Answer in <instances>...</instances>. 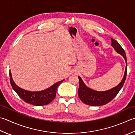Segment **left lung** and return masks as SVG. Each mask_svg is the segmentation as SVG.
<instances>
[{"label":"left lung","mask_w":135,"mask_h":135,"mask_svg":"<svg viewBox=\"0 0 135 135\" xmlns=\"http://www.w3.org/2000/svg\"><path fill=\"white\" fill-rule=\"evenodd\" d=\"M111 41V46L116 51L122 55L126 61V68L123 78L119 84H118L114 88L105 91H97L87 87L80 76H78V96L81 101L86 105H91V106H101V105L108 104L117 96L125 83L126 77V72H127V60H126L125 52L120 45L118 43V41L112 38Z\"/></svg>","instance_id":"obj_1"}]
</instances>
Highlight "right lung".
Masks as SVG:
<instances>
[{"label": "right lung", "instance_id": "1", "mask_svg": "<svg viewBox=\"0 0 135 135\" xmlns=\"http://www.w3.org/2000/svg\"><path fill=\"white\" fill-rule=\"evenodd\" d=\"M9 75L10 84L18 95L26 103H28L35 106H43L50 104L53 101L56 96L58 86L64 80L58 82L45 90L32 92L25 90L18 87L13 80L10 70L9 71Z\"/></svg>", "mask_w": 135, "mask_h": 135}]
</instances>
